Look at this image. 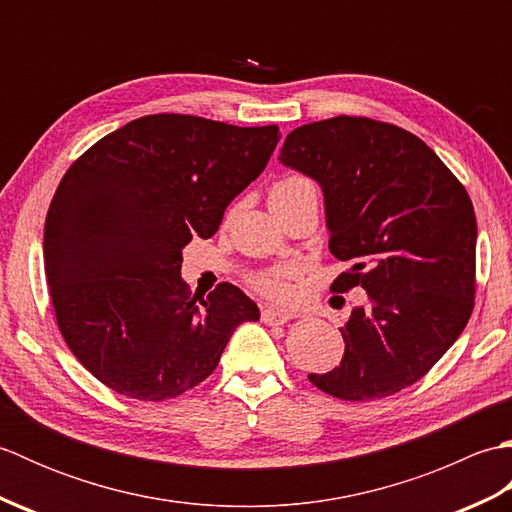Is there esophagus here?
<instances>
[{
  "label": "esophagus",
  "instance_id": "esophagus-1",
  "mask_svg": "<svg viewBox=\"0 0 512 512\" xmlns=\"http://www.w3.org/2000/svg\"><path fill=\"white\" fill-rule=\"evenodd\" d=\"M290 319V312L288 310H281V308H273V306H266L262 310V321L268 325H281Z\"/></svg>",
  "mask_w": 512,
  "mask_h": 512
}]
</instances>
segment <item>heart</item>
<instances>
[{"label":"heart","instance_id":"b5f03b06","mask_svg":"<svg viewBox=\"0 0 512 512\" xmlns=\"http://www.w3.org/2000/svg\"><path fill=\"white\" fill-rule=\"evenodd\" d=\"M299 200H317V187H314L312 180L303 176H286L279 182L273 184V189L268 193V204L270 209L273 206H284ZM288 277L290 270H275V273L262 275L257 279V286L262 288L270 297H286L288 295Z\"/></svg>","mask_w":512,"mask_h":512}]
</instances>
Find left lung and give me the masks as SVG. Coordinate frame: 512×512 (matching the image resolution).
Segmentation results:
<instances>
[{
  "label": "left lung",
  "instance_id": "1",
  "mask_svg": "<svg viewBox=\"0 0 512 512\" xmlns=\"http://www.w3.org/2000/svg\"><path fill=\"white\" fill-rule=\"evenodd\" d=\"M279 162L321 187L330 253L350 264L332 288L367 292L341 328V363L308 380L343 400L413 385L471 317L477 222L469 193L418 136L372 118L297 127Z\"/></svg>",
  "mask_w": 512,
  "mask_h": 512
}]
</instances>
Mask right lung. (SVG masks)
<instances>
[{
    "label": "right lung",
    "instance_id": "1",
    "mask_svg": "<svg viewBox=\"0 0 512 512\" xmlns=\"http://www.w3.org/2000/svg\"><path fill=\"white\" fill-rule=\"evenodd\" d=\"M277 125L143 116L107 134L59 182L43 231L57 323L81 365L136 400L176 398L209 376L259 308L233 284L198 303L182 250L209 239L257 180Z\"/></svg>",
    "mask_w": 512,
    "mask_h": 512
}]
</instances>
